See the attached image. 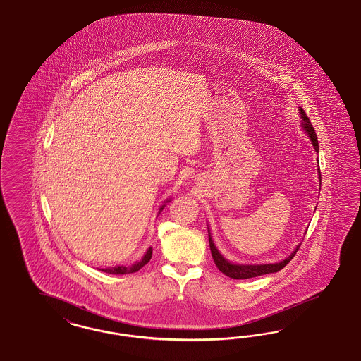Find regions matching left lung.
<instances>
[{"label":"left lung","instance_id":"obj_1","mask_svg":"<svg viewBox=\"0 0 361 361\" xmlns=\"http://www.w3.org/2000/svg\"><path fill=\"white\" fill-rule=\"evenodd\" d=\"M299 111H300V115H302V119H303L302 127L307 132L308 137L311 139V142H312V145H314V148H315V151L317 152L319 151V142H317L315 130H314L310 119L307 118L306 112L303 111V109L299 107ZM319 173H320V169H319ZM209 245H210V252H212L213 261L216 263V266L219 267V271L225 274L229 278H233V279H249V278L259 276V275H264V274L276 273V271L282 270L284 266L294 258V255H295L296 252L300 247V243H299L296 246L295 250L291 252V255H288L282 262L267 263V264H237V263L229 262L228 259H225L219 254L216 245L213 243V240L210 237V233H209Z\"/></svg>","mask_w":361,"mask_h":361}]
</instances>
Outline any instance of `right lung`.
I'll use <instances>...</instances> for the list:
<instances>
[{
  "label": "right lung",
  "mask_w": 361,
  "mask_h": 361,
  "mask_svg": "<svg viewBox=\"0 0 361 361\" xmlns=\"http://www.w3.org/2000/svg\"><path fill=\"white\" fill-rule=\"evenodd\" d=\"M165 205H163L160 210L164 209ZM152 258V247H149L147 252L144 254L140 261L133 263L131 266H115V267H109V269H102V271L109 274H131L136 273L142 269V266H145L147 263L149 262V259Z\"/></svg>",
  "instance_id": "right-lung-1"
}]
</instances>
